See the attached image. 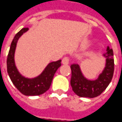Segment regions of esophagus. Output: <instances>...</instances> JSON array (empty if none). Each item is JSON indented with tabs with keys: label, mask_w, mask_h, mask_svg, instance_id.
I'll list each match as a JSON object with an SVG mask.
<instances>
[{
	"label": "esophagus",
	"mask_w": 122,
	"mask_h": 122,
	"mask_svg": "<svg viewBox=\"0 0 122 122\" xmlns=\"http://www.w3.org/2000/svg\"><path fill=\"white\" fill-rule=\"evenodd\" d=\"M62 63L63 64H68V63H69V58H68V57H65V58H64L62 60Z\"/></svg>",
	"instance_id": "obj_1"
}]
</instances>
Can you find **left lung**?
<instances>
[{
  "mask_svg": "<svg viewBox=\"0 0 122 122\" xmlns=\"http://www.w3.org/2000/svg\"><path fill=\"white\" fill-rule=\"evenodd\" d=\"M112 49L107 48L103 54L105 59V66L98 78L89 80L84 76L80 66L73 64L71 66L72 71L71 85L74 93L81 97L93 98L101 95L112 81L114 71V60Z\"/></svg>",
  "mask_w": 122,
  "mask_h": 122,
  "instance_id": "obj_1",
  "label": "left lung"
}]
</instances>
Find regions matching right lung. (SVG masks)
<instances>
[{
  "label": "right lung",
  "mask_w": 122,
  "mask_h": 122,
  "mask_svg": "<svg viewBox=\"0 0 122 122\" xmlns=\"http://www.w3.org/2000/svg\"><path fill=\"white\" fill-rule=\"evenodd\" d=\"M28 29L23 28L14 37L7 56V72L14 85L21 93L27 96H36L44 93L50 89L54 74L61 66V60L49 63L43 72L36 77L30 78L23 76L15 65V52L19 37Z\"/></svg>",
  "instance_id": "1"
}]
</instances>
